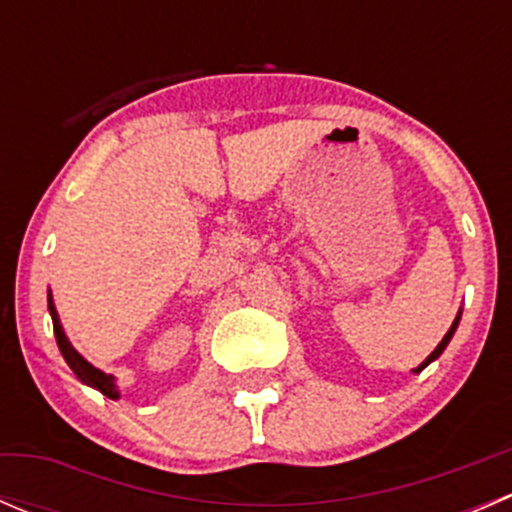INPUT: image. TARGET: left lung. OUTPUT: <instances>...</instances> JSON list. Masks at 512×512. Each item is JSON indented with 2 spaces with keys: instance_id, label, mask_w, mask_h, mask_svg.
Segmentation results:
<instances>
[{
  "instance_id": "1",
  "label": "left lung",
  "mask_w": 512,
  "mask_h": 512,
  "mask_svg": "<svg viewBox=\"0 0 512 512\" xmlns=\"http://www.w3.org/2000/svg\"><path fill=\"white\" fill-rule=\"evenodd\" d=\"M458 319H461V314H458V317H456V322H453V327H451V329H448V334H446V337H443V342H441V344H438V347H436V349H433V352H431V356H428V359H426V361H423V364H421V366H416V371H421V369H423V366H428V364H431V361H433V359H438V356H441V352H443V349H446V344H448V342H451L453 332H456V327H458Z\"/></svg>"
}]
</instances>
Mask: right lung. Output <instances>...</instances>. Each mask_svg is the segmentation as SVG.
I'll list each match as a JSON object with an SVG mask.
<instances>
[{
  "mask_svg": "<svg viewBox=\"0 0 512 512\" xmlns=\"http://www.w3.org/2000/svg\"><path fill=\"white\" fill-rule=\"evenodd\" d=\"M49 312H51V319H54V334H56V344H59L61 354H64L66 364L71 366V371H74L76 376H79L84 384L94 386V389L101 391L103 396H108V399H118V389L116 384H113V376L103 374V371H98L96 366H91L89 361L84 359L79 352H76L74 347H71V342L66 339L64 334V327H61L59 322V314H56V307H54V299H51V292H49Z\"/></svg>",
  "mask_w": 512,
  "mask_h": 512,
  "instance_id": "right-lung-1",
  "label": "right lung"
}]
</instances>
